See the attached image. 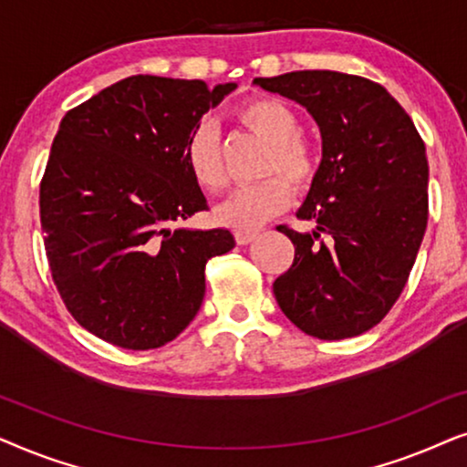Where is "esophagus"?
Masks as SVG:
<instances>
[{"mask_svg": "<svg viewBox=\"0 0 467 467\" xmlns=\"http://www.w3.org/2000/svg\"><path fill=\"white\" fill-rule=\"evenodd\" d=\"M257 238V232H235V242L238 244H248V242H253Z\"/></svg>", "mask_w": 467, "mask_h": 467, "instance_id": "34e87169", "label": "esophagus"}]
</instances>
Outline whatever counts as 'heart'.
Returning a JSON list of instances; mask_svg holds the SVG:
<instances>
[{
	"instance_id": "b5f03b06",
	"label": "heart",
	"mask_w": 467,
	"mask_h": 467,
	"mask_svg": "<svg viewBox=\"0 0 467 467\" xmlns=\"http://www.w3.org/2000/svg\"><path fill=\"white\" fill-rule=\"evenodd\" d=\"M238 119L272 144L265 159V181L238 187L214 210L216 221L235 229H257L278 214L291 202V182L296 189H306L317 174V149L299 136L302 123L285 101L257 98L238 108ZM184 161L193 181L208 193H216L225 184V170L221 161L219 133L210 120H200L184 144ZM285 175L290 182L286 183Z\"/></svg>"
}]
</instances>
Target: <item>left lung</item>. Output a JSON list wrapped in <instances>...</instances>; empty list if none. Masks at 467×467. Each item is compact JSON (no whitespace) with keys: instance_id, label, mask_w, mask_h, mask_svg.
<instances>
[{"instance_id":"1","label":"left lung","mask_w":467,"mask_h":467,"mask_svg":"<svg viewBox=\"0 0 467 467\" xmlns=\"http://www.w3.org/2000/svg\"><path fill=\"white\" fill-rule=\"evenodd\" d=\"M254 85L304 106L317 120L323 159L297 219L280 225L296 246L274 280L289 321L318 340H344L379 325L404 291L427 227L425 144L385 87L361 76L304 69Z\"/></svg>"}]
</instances>
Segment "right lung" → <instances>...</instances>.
I'll return each mask as SVG.
<instances>
[{"label":"right lung","mask_w":467,"mask_h":467,"mask_svg":"<svg viewBox=\"0 0 467 467\" xmlns=\"http://www.w3.org/2000/svg\"><path fill=\"white\" fill-rule=\"evenodd\" d=\"M238 87L130 76L61 119L40 182L44 248L76 321L120 348L174 340L200 310L227 229L174 227L206 210L189 133Z\"/></svg>","instance_id":"1"}]
</instances>
